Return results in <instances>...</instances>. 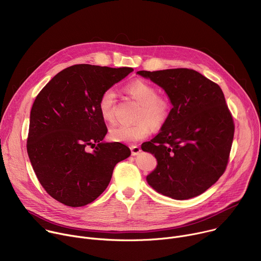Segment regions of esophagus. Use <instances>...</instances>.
Here are the masks:
<instances>
[{
	"label": "esophagus",
	"instance_id": "34e87169",
	"mask_svg": "<svg viewBox=\"0 0 261 261\" xmlns=\"http://www.w3.org/2000/svg\"><path fill=\"white\" fill-rule=\"evenodd\" d=\"M130 150H131V154H132L133 156H136V155H138V154L141 152V148H140V146H138V145H132V146L130 147Z\"/></svg>",
	"mask_w": 261,
	"mask_h": 261
}]
</instances>
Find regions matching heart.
I'll return each mask as SVG.
<instances>
[{"instance_id":"obj_1","label":"heart","mask_w":261,"mask_h":261,"mask_svg":"<svg viewBox=\"0 0 261 261\" xmlns=\"http://www.w3.org/2000/svg\"><path fill=\"white\" fill-rule=\"evenodd\" d=\"M126 91L135 99L140 108L137 114L139 122L135 124H120L111 127L109 137L113 141L133 143L144 139L153 127H161L169 117L170 105L167 100L158 97V91L142 81H135L126 87ZM98 110L105 122L115 120L116 93L113 89L105 90L99 98Z\"/></svg>"}]
</instances>
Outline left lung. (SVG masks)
Listing matches in <instances>:
<instances>
[{
  "label": "left lung",
  "instance_id": "1",
  "mask_svg": "<svg viewBox=\"0 0 261 261\" xmlns=\"http://www.w3.org/2000/svg\"><path fill=\"white\" fill-rule=\"evenodd\" d=\"M137 74L161 87L172 105L161 131L141 144L157 159L147 184L176 200L202 194L225 171L231 150L234 124L224 94L192 69Z\"/></svg>",
  "mask_w": 261,
  "mask_h": 261
}]
</instances>
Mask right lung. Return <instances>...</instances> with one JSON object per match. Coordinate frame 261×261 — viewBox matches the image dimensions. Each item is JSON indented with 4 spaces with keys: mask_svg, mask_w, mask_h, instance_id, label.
Returning <instances> with one entry per match:
<instances>
[{
    "mask_svg": "<svg viewBox=\"0 0 261 261\" xmlns=\"http://www.w3.org/2000/svg\"><path fill=\"white\" fill-rule=\"evenodd\" d=\"M132 71L74 65L59 72L36 97L28 155L44 190L65 205L94 201L107 188L116 164L131 155L123 143L103 141L107 128L98 101ZM89 147L94 151L89 152Z\"/></svg>",
    "mask_w": 261,
    "mask_h": 261,
    "instance_id": "add662e5",
    "label": "right lung"
}]
</instances>
